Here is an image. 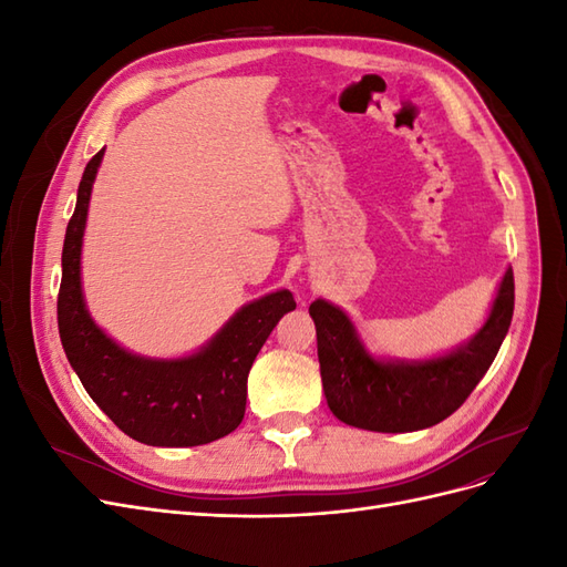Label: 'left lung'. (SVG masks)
Instances as JSON below:
<instances>
[{
    "instance_id": "obj_1",
    "label": "left lung",
    "mask_w": 567,
    "mask_h": 567,
    "mask_svg": "<svg viewBox=\"0 0 567 567\" xmlns=\"http://www.w3.org/2000/svg\"><path fill=\"white\" fill-rule=\"evenodd\" d=\"M321 385L333 416L375 433L431 427L466 402L492 367L513 317V271L506 269L489 315L454 350L427 359H390L367 350L352 319L329 300H315Z\"/></svg>"
}]
</instances>
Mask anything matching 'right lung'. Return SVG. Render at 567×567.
<instances>
[{
	"label": "right lung",
	"instance_id": "1",
	"mask_svg": "<svg viewBox=\"0 0 567 567\" xmlns=\"http://www.w3.org/2000/svg\"><path fill=\"white\" fill-rule=\"evenodd\" d=\"M104 148L78 186L61 255L59 333L68 362L104 414L151 447H198L236 431L246 414L248 373L279 319L296 310L281 288L244 305L203 348L156 359L125 350L92 319L82 293V241Z\"/></svg>",
	"mask_w": 567,
	"mask_h": 567
}]
</instances>
